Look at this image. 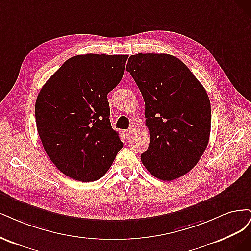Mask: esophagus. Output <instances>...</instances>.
Returning <instances> with one entry per match:
<instances>
[{
	"label": "esophagus",
	"instance_id": "obj_1",
	"mask_svg": "<svg viewBox=\"0 0 251 251\" xmlns=\"http://www.w3.org/2000/svg\"><path fill=\"white\" fill-rule=\"evenodd\" d=\"M133 132H134V128H133V127H132V128H129V129H127V130L124 131V133H125L126 136H129V135L133 134Z\"/></svg>",
	"mask_w": 251,
	"mask_h": 251
}]
</instances>
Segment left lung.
<instances>
[{
	"instance_id": "1",
	"label": "left lung",
	"mask_w": 251,
	"mask_h": 251,
	"mask_svg": "<svg viewBox=\"0 0 251 251\" xmlns=\"http://www.w3.org/2000/svg\"><path fill=\"white\" fill-rule=\"evenodd\" d=\"M126 70L145 101L150 143L142 163L158 179L179 178L207 147L212 112L206 91L181 60L169 54L131 55Z\"/></svg>"
}]
</instances>
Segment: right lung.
<instances>
[{"label":"right lung","mask_w":251,"mask_h":251,"mask_svg":"<svg viewBox=\"0 0 251 251\" xmlns=\"http://www.w3.org/2000/svg\"><path fill=\"white\" fill-rule=\"evenodd\" d=\"M127 58L128 55L74 56L37 96L40 141L56 168L73 179H100L123 147L110 124L107 94L120 83Z\"/></svg>","instance_id":"obj_1"}]
</instances>
